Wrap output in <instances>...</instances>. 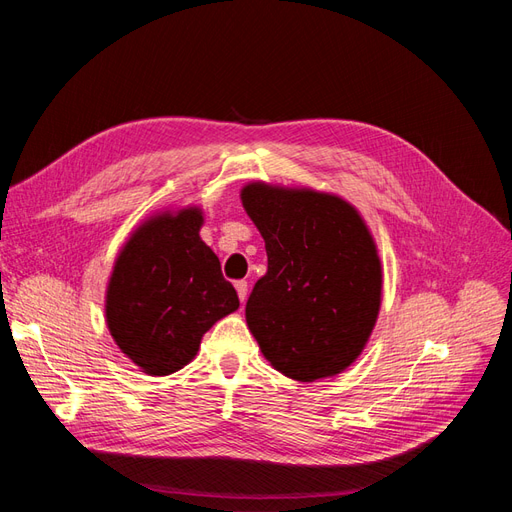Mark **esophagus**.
I'll use <instances>...</instances> for the list:
<instances>
[{"label": "esophagus", "instance_id": "esophagus-1", "mask_svg": "<svg viewBox=\"0 0 512 512\" xmlns=\"http://www.w3.org/2000/svg\"><path fill=\"white\" fill-rule=\"evenodd\" d=\"M235 288H237V294H239L241 303H245V299H247V282L239 280V282H235Z\"/></svg>", "mask_w": 512, "mask_h": 512}]
</instances>
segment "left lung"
Listing matches in <instances>:
<instances>
[{"label": "left lung", "instance_id": "obj_1", "mask_svg": "<svg viewBox=\"0 0 512 512\" xmlns=\"http://www.w3.org/2000/svg\"><path fill=\"white\" fill-rule=\"evenodd\" d=\"M241 203L267 250V273L245 305L260 352L299 382L342 374L380 314L374 235L354 205L329 192L252 181Z\"/></svg>", "mask_w": 512, "mask_h": 512}]
</instances>
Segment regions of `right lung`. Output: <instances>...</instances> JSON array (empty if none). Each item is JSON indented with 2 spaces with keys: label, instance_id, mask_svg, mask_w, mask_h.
Here are the masks:
<instances>
[{
  "label": "right lung",
  "instance_id": "1",
  "mask_svg": "<svg viewBox=\"0 0 512 512\" xmlns=\"http://www.w3.org/2000/svg\"><path fill=\"white\" fill-rule=\"evenodd\" d=\"M203 209H166L136 226L108 277L104 316L115 344L149 376L188 365L200 339L239 297L220 260L200 239Z\"/></svg>",
  "mask_w": 512,
  "mask_h": 512
}]
</instances>
